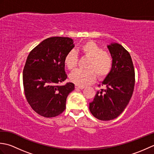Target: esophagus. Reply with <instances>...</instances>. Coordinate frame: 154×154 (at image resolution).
I'll use <instances>...</instances> for the list:
<instances>
[{
    "mask_svg": "<svg viewBox=\"0 0 154 154\" xmlns=\"http://www.w3.org/2000/svg\"><path fill=\"white\" fill-rule=\"evenodd\" d=\"M75 89H83L84 87H79L78 85H75Z\"/></svg>",
    "mask_w": 154,
    "mask_h": 154,
    "instance_id": "obj_1",
    "label": "esophagus"
}]
</instances>
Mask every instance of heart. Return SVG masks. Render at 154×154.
I'll list each match as a JSON object with an SVG mask.
<instances>
[{"label":"heart","mask_w":154,"mask_h":154,"mask_svg":"<svg viewBox=\"0 0 154 154\" xmlns=\"http://www.w3.org/2000/svg\"><path fill=\"white\" fill-rule=\"evenodd\" d=\"M79 51L84 56L89 58L87 68L89 69H76L69 75V79L78 86L83 87L93 83L96 79V74L99 78L106 77L112 67V57L109 52L103 51L95 42H86L79 48ZM77 55L74 50H71L64 58L65 65L72 70L77 67Z\"/></svg>","instance_id":"obj_1"}]
</instances>
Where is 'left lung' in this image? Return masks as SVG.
Listing matches in <instances>:
<instances>
[{"label":"left lung","instance_id":"left-lung-1","mask_svg":"<svg viewBox=\"0 0 154 154\" xmlns=\"http://www.w3.org/2000/svg\"><path fill=\"white\" fill-rule=\"evenodd\" d=\"M112 57V67L102 82L104 89L97 91L89 103L91 114L100 120L116 119L129 103L135 85V71L131 56L122 45H107Z\"/></svg>","mask_w":154,"mask_h":154}]
</instances>
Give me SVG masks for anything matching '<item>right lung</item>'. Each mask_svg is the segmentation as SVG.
Segmentation results:
<instances>
[{
  "label": "right lung",
  "mask_w": 154,
  "mask_h": 154,
  "mask_svg": "<svg viewBox=\"0 0 154 154\" xmlns=\"http://www.w3.org/2000/svg\"><path fill=\"white\" fill-rule=\"evenodd\" d=\"M73 48L71 38L51 37L29 54L23 70V85L28 104L39 115L55 117L65 110L67 97L75 85L60 84L67 77L64 58Z\"/></svg>",
  "instance_id": "obj_1"
}]
</instances>
